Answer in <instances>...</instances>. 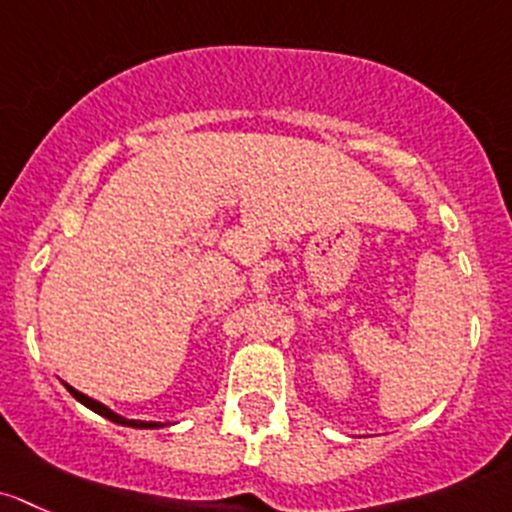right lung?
<instances>
[{"label": "right lung", "mask_w": 512, "mask_h": 512, "mask_svg": "<svg viewBox=\"0 0 512 512\" xmlns=\"http://www.w3.org/2000/svg\"><path fill=\"white\" fill-rule=\"evenodd\" d=\"M63 387L68 389V392L73 394V397L78 399V402L83 404V407H88L91 409V412H96V414H100V416H105V419L108 421H113V424H120V426H130V429H162V421H140V419H125V416H120L118 412H113V409L110 407H105L103 402H98V399H93V397H88V394H83V392H78V389H73L71 384H66L63 382Z\"/></svg>", "instance_id": "add662e5"}]
</instances>
